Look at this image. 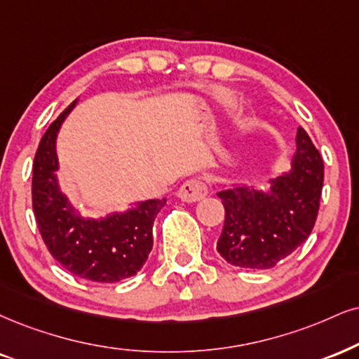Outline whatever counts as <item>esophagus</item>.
Instances as JSON below:
<instances>
[{
    "mask_svg": "<svg viewBox=\"0 0 359 359\" xmlns=\"http://www.w3.org/2000/svg\"><path fill=\"white\" fill-rule=\"evenodd\" d=\"M208 194V187L205 181L201 180H188L187 183L181 184L178 189V198L181 201L196 203L203 200Z\"/></svg>",
    "mask_w": 359,
    "mask_h": 359,
    "instance_id": "1",
    "label": "esophagus"
}]
</instances>
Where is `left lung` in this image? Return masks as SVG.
I'll list each match as a JSON object with an SVG mask.
<instances>
[{
	"label": "left lung",
	"mask_w": 359,
	"mask_h": 359,
	"mask_svg": "<svg viewBox=\"0 0 359 359\" xmlns=\"http://www.w3.org/2000/svg\"><path fill=\"white\" fill-rule=\"evenodd\" d=\"M325 178L321 154L298 128L291 170L268 189L236 187L218 193L224 226L216 245L233 266L269 269L308 240L320 210Z\"/></svg>",
	"instance_id": "left-lung-1"
}]
</instances>
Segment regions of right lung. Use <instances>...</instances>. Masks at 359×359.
Returning <instances> with one entry per match:
<instances>
[{
    "label": "right lung",
    "mask_w": 359,
    "mask_h": 359,
    "mask_svg": "<svg viewBox=\"0 0 359 359\" xmlns=\"http://www.w3.org/2000/svg\"><path fill=\"white\" fill-rule=\"evenodd\" d=\"M73 101L43 135L33 163V211L53 258L74 276L116 283L135 276L153 248V223L166 200L141 201L125 213L83 218L57 187L56 136Z\"/></svg>",
    "instance_id": "right-lung-1"
}]
</instances>
